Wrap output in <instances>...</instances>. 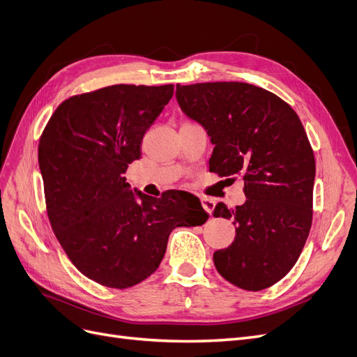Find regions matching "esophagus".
<instances>
[{
  "label": "esophagus",
  "mask_w": 357,
  "mask_h": 357,
  "mask_svg": "<svg viewBox=\"0 0 357 357\" xmlns=\"http://www.w3.org/2000/svg\"><path fill=\"white\" fill-rule=\"evenodd\" d=\"M202 204H203L204 210L208 215L213 213V208H215V200L213 199H210V197H202Z\"/></svg>",
  "instance_id": "obj_1"
}]
</instances>
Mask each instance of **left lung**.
I'll list each match as a JSON object with an SVG mask.
<instances>
[{
  "label": "left lung",
  "mask_w": 357,
  "mask_h": 357,
  "mask_svg": "<svg viewBox=\"0 0 357 357\" xmlns=\"http://www.w3.org/2000/svg\"><path fill=\"white\" fill-rule=\"evenodd\" d=\"M176 100L215 144L208 170L244 179L243 206L215 207V218L236 225L234 243L213 255L218 272L247 291L272 287L296 265L312 227L316 167L300 117L245 82L178 84Z\"/></svg>",
  "instance_id": "obj_1"
}]
</instances>
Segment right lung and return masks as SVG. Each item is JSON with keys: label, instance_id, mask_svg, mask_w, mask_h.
Listing matches in <instances>:
<instances>
[{"label": "right lung", "instance_id": "add662e5", "mask_svg": "<svg viewBox=\"0 0 357 357\" xmlns=\"http://www.w3.org/2000/svg\"><path fill=\"white\" fill-rule=\"evenodd\" d=\"M174 96V85H112L64 100L39 138L47 213L60 245L89 280L134 287L160 265L169 234L208 219L200 200L170 190L138 192L123 174L141 157L145 132Z\"/></svg>", "mask_w": 357, "mask_h": 357}]
</instances>
